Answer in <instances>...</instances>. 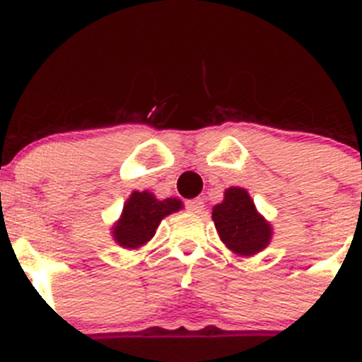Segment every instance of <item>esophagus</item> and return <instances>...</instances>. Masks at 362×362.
Instances as JSON below:
<instances>
[{
  "label": "esophagus",
  "mask_w": 362,
  "mask_h": 362,
  "mask_svg": "<svg viewBox=\"0 0 362 362\" xmlns=\"http://www.w3.org/2000/svg\"><path fill=\"white\" fill-rule=\"evenodd\" d=\"M203 199H199V198H196V199H189L187 202V210L189 212H192V214H199L203 210Z\"/></svg>",
  "instance_id": "34e87169"
}]
</instances>
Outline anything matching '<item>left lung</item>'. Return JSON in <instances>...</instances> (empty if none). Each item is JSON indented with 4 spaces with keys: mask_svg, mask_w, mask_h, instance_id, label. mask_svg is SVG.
<instances>
[{
    "mask_svg": "<svg viewBox=\"0 0 362 362\" xmlns=\"http://www.w3.org/2000/svg\"><path fill=\"white\" fill-rule=\"evenodd\" d=\"M212 221L223 244L238 256L258 255L272 240V224L242 187L224 191L223 202L212 209Z\"/></svg>",
    "mask_w": 362,
    "mask_h": 362,
    "instance_id": "obj_1",
    "label": "left lung"
}]
</instances>
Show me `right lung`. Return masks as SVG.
Listing matches in <instances>:
<instances>
[{
	"instance_id": "add662e5",
	"label": "right lung",
	"mask_w": 362,
	"mask_h": 362,
	"mask_svg": "<svg viewBox=\"0 0 362 362\" xmlns=\"http://www.w3.org/2000/svg\"><path fill=\"white\" fill-rule=\"evenodd\" d=\"M184 209L177 198L157 199L150 191H132L117 223L111 228L115 242L124 249H138L152 240L160 221Z\"/></svg>"
}]
</instances>
